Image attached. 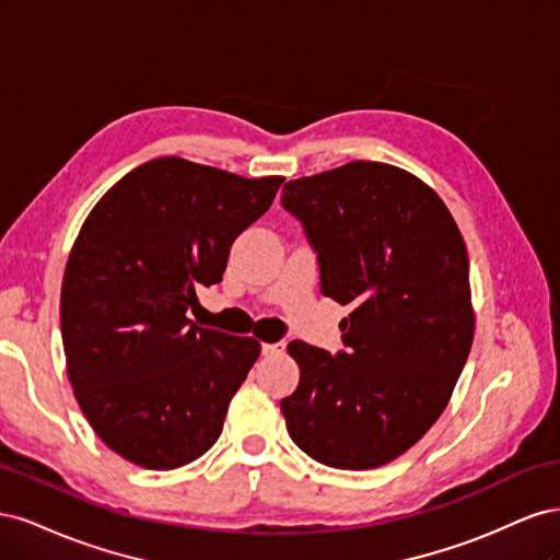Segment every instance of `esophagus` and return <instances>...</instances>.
<instances>
[{
    "mask_svg": "<svg viewBox=\"0 0 560 560\" xmlns=\"http://www.w3.org/2000/svg\"><path fill=\"white\" fill-rule=\"evenodd\" d=\"M264 354L266 358H280V354L284 352V343L280 341V343H264Z\"/></svg>",
    "mask_w": 560,
    "mask_h": 560,
    "instance_id": "obj_1",
    "label": "esophagus"
}]
</instances>
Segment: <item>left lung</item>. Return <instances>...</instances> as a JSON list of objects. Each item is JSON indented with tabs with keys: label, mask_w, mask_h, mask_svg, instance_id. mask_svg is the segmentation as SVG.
Segmentation results:
<instances>
[{
	"label": "left lung",
	"mask_w": 560,
	"mask_h": 560,
	"mask_svg": "<svg viewBox=\"0 0 560 560\" xmlns=\"http://www.w3.org/2000/svg\"><path fill=\"white\" fill-rule=\"evenodd\" d=\"M282 206L317 249L322 294L352 306L343 352L287 346L301 369L287 432L336 469L393 463L444 413L471 348L463 233L432 186L376 161L287 182Z\"/></svg>",
	"instance_id": "left-lung-1"
}]
</instances>
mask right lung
<instances>
[{
    "mask_svg": "<svg viewBox=\"0 0 560 560\" xmlns=\"http://www.w3.org/2000/svg\"><path fill=\"white\" fill-rule=\"evenodd\" d=\"M284 177L179 156L142 163L95 202L65 266L67 378L89 425L128 463L175 469L212 448L261 343L189 319L233 241Z\"/></svg>",
    "mask_w": 560,
    "mask_h": 560,
    "instance_id": "obj_1",
    "label": "right lung"
}]
</instances>
